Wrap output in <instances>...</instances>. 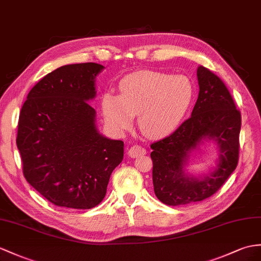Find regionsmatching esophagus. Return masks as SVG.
<instances>
[{"label":"esophagus","instance_id":"esophagus-1","mask_svg":"<svg viewBox=\"0 0 261 261\" xmlns=\"http://www.w3.org/2000/svg\"><path fill=\"white\" fill-rule=\"evenodd\" d=\"M146 154V149L142 146L139 145H133L132 147L128 149V155L132 158H136V157H141Z\"/></svg>","mask_w":261,"mask_h":261}]
</instances>
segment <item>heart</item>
Here are the masks:
<instances>
[{
    "instance_id": "heart-1",
    "label": "heart",
    "mask_w": 261,
    "mask_h": 261,
    "mask_svg": "<svg viewBox=\"0 0 261 261\" xmlns=\"http://www.w3.org/2000/svg\"><path fill=\"white\" fill-rule=\"evenodd\" d=\"M119 95L106 93L101 99L104 117L112 128L128 129L138 115V128L149 138L171 134L186 117L196 90L186 75L141 71L125 76Z\"/></svg>"
}]
</instances>
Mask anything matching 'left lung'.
I'll use <instances>...</instances> for the list:
<instances>
[{
  "mask_svg": "<svg viewBox=\"0 0 261 261\" xmlns=\"http://www.w3.org/2000/svg\"><path fill=\"white\" fill-rule=\"evenodd\" d=\"M197 77L199 94L192 116L173 134L150 145L154 192L168 206L193 204L211 197L224 185L238 164L240 112L217 75L200 65ZM207 139L219 145L218 166L199 179L188 176L183 167L189 152Z\"/></svg>",
  "mask_w": 261,
  "mask_h": 261,
  "instance_id": "obj_1",
  "label": "left lung"
}]
</instances>
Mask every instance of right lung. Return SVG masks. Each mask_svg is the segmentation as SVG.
Here are the masks:
<instances>
[{
    "label": "right lung",
    "mask_w": 261,
    "mask_h": 261,
    "mask_svg": "<svg viewBox=\"0 0 261 261\" xmlns=\"http://www.w3.org/2000/svg\"><path fill=\"white\" fill-rule=\"evenodd\" d=\"M103 68L96 63L56 68L32 88L22 106L16 145L23 174L55 206H97L123 161L124 143L99 134L88 103Z\"/></svg>",
    "instance_id": "obj_1"
}]
</instances>
